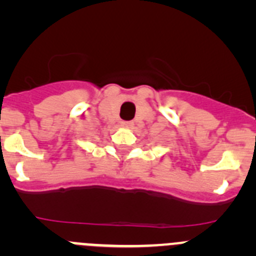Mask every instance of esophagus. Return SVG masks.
<instances>
[{"instance_id": "34e87169", "label": "esophagus", "mask_w": 256, "mask_h": 256, "mask_svg": "<svg viewBox=\"0 0 256 256\" xmlns=\"http://www.w3.org/2000/svg\"><path fill=\"white\" fill-rule=\"evenodd\" d=\"M121 125L124 126V128H131V126L134 125V122L132 121H122V122H121Z\"/></svg>"}]
</instances>
